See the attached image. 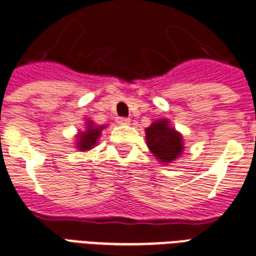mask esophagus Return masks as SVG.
<instances>
[{
    "mask_svg": "<svg viewBox=\"0 0 256 256\" xmlns=\"http://www.w3.org/2000/svg\"><path fill=\"white\" fill-rule=\"evenodd\" d=\"M130 122H132L130 118H118L116 120V124H120V126H128V124H130Z\"/></svg>",
    "mask_w": 256,
    "mask_h": 256,
    "instance_id": "34e87169",
    "label": "esophagus"
}]
</instances>
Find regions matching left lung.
Wrapping results in <instances>:
<instances>
[{
    "mask_svg": "<svg viewBox=\"0 0 256 256\" xmlns=\"http://www.w3.org/2000/svg\"><path fill=\"white\" fill-rule=\"evenodd\" d=\"M146 145L154 158L162 165L174 162L184 152V138L166 118L154 120L145 128Z\"/></svg>",
    "mask_w": 256,
    "mask_h": 256,
    "instance_id": "obj_1",
    "label": "left lung"
}]
</instances>
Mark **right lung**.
<instances>
[{"mask_svg": "<svg viewBox=\"0 0 256 256\" xmlns=\"http://www.w3.org/2000/svg\"><path fill=\"white\" fill-rule=\"evenodd\" d=\"M86 128L84 132H79L76 134V144L75 148L79 152H88V150L94 149L98 144V140L100 138L102 130L106 126L100 124L98 126L91 120H86Z\"/></svg>", "mask_w": 256, "mask_h": 256, "instance_id": "add662e5", "label": "right lung"}]
</instances>
